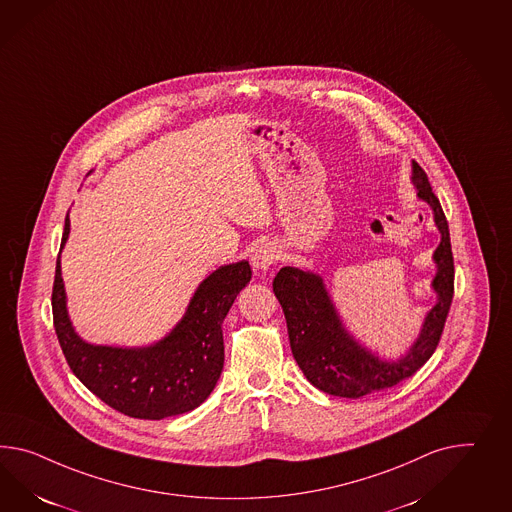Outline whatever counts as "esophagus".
<instances>
[{"label": "esophagus", "mask_w": 512, "mask_h": 512, "mask_svg": "<svg viewBox=\"0 0 512 512\" xmlns=\"http://www.w3.org/2000/svg\"><path fill=\"white\" fill-rule=\"evenodd\" d=\"M278 260V252L271 243H263L258 249L254 250L252 254V265L258 269V271H267L275 265Z\"/></svg>", "instance_id": "34e87169"}]
</instances>
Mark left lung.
Instances as JSON below:
<instances>
[{"label":"left lung","instance_id":"1","mask_svg":"<svg viewBox=\"0 0 512 512\" xmlns=\"http://www.w3.org/2000/svg\"><path fill=\"white\" fill-rule=\"evenodd\" d=\"M412 182L418 187V197L431 204L442 241L434 252L438 273L433 288L438 293V302L425 317L420 338L407 356L397 362H382L362 349L341 327L319 276L295 267H282L273 280V291L288 323L291 353L306 379L325 394L356 399L392 388L412 377L440 343L455 291L449 226L427 174L416 161H412Z\"/></svg>","mask_w":512,"mask_h":512}]
</instances>
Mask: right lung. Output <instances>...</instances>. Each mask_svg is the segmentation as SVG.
<instances>
[{"label":"right lung","instance_id":"right-lung-1","mask_svg":"<svg viewBox=\"0 0 512 512\" xmlns=\"http://www.w3.org/2000/svg\"><path fill=\"white\" fill-rule=\"evenodd\" d=\"M68 232L66 215L61 247ZM249 280V262L224 265L198 286L184 319L165 340L146 349H117L85 343L74 332L57 258L53 327L72 373L105 405L130 418L163 420L197 408L213 392L224 364L221 325Z\"/></svg>","mask_w":512,"mask_h":512}]
</instances>
